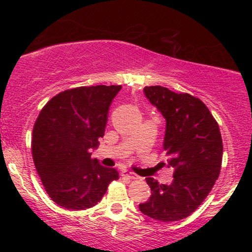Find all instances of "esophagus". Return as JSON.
<instances>
[{
	"mask_svg": "<svg viewBox=\"0 0 252 252\" xmlns=\"http://www.w3.org/2000/svg\"><path fill=\"white\" fill-rule=\"evenodd\" d=\"M122 177H126V178H128V179H138V177H136L135 174H133L131 172H129V171L122 172Z\"/></svg>",
	"mask_w": 252,
	"mask_h": 252,
	"instance_id": "34e87169",
	"label": "esophagus"
}]
</instances>
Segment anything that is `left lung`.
<instances>
[{
	"label": "left lung",
	"mask_w": 252,
	"mask_h": 252,
	"mask_svg": "<svg viewBox=\"0 0 252 252\" xmlns=\"http://www.w3.org/2000/svg\"><path fill=\"white\" fill-rule=\"evenodd\" d=\"M144 94L166 119L163 149L173 182H146L151 196L139 210L161 222H174L191 215L215 185L220 172L223 144L220 126L200 98L177 94L163 86H145Z\"/></svg>",
	"instance_id": "obj_1"
}]
</instances>
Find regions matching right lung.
<instances>
[{
  "instance_id": "right-lung-1",
  "label": "right lung",
  "mask_w": 252,
  "mask_h": 252,
  "mask_svg": "<svg viewBox=\"0 0 252 252\" xmlns=\"http://www.w3.org/2000/svg\"><path fill=\"white\" fill-rule=\"evenodd\" d=\"M121 85L80 86L46 103L32 130V158L48 196L68 210L95 206L118 172L91 159Z\"/></svg>"
}]
</instances>
